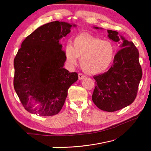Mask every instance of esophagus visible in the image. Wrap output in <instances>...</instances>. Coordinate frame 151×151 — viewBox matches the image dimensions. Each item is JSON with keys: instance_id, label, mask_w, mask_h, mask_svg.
<instances>
[{"instance_id": "obj_1", "label": "esophagus", "mask_w": 151, "mask_h": 151, "mask_svg": "<svg viewBox=\"0 0 151 151\" xmlns=\"http://www.w3.org/2000/svg\"><path fill=\"white\" fill-rule=\"evenodd\" d=\"M78 76L79 80H83V79L86 78V76L84 75L83 74H82V73H79L78 75Z\"/></svg>"}]
</instances>
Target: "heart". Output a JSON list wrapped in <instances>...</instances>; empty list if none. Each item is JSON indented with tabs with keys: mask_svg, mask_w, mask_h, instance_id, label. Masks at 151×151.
Masks as SVG:
<instances>
[{
	"mask_svg": "<svg viewBox=\"0 0 151 151\" xmlns=\"http://www.w3.org/2000/svg\"><path fill=\"white\" fill-rule=\"evenodd\" d=\"M115 56L113 43L88 35L76 36L72 45L68 44L65 48L66 65L72 67L80 58L81 68L90 74H100L108 70Z\"/></svg>",
	"mask_w": 151,
	"mask_h": 151,
	"instance_id": "heart-1",
	"label": "heart"
}]
</instances>
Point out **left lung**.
Instances as JSON below:
<instances>
[{"mask_svg":"<svg viewBox=\"0 0 151 151\" xmlns=\"http://www.w3.org/2000/svg\"><path fill=\"white\" fill-rule=\"evenodd\" d=\"M107 32L112 41L121 42V49L116 54L113 64L107 72L94 76L96 85L92 100L101 110L114 112L133 103L142 73L139 50L133 42L119 35L118 32L112 30Z\"/></svg>","mask_w":151,"mask_h":151,"instance_id":"left-lung-1","label":"left lung"}]
</instances>
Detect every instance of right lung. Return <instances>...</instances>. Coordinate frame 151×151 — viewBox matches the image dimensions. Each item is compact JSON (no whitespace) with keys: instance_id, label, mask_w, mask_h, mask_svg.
I'll list each match as a JSON object with an SVG mask.
<instances>
[{"instance_id":"obj_1","label":"right lung","mask_w":151,"mask_h":151,"mask_svg":"<svg viewBox=\"0 0 151 151\" xmlns=\"http://www.w3.org/2000/svg\"><path fill=\"white\" fill-rule=\"evenodd\" d=\"M76 24L54 21L25 39L14 59V88L24 108L32 114L52 116L62 109L68 89L78 74L63 67L65 51L59 42Z\"/></svg>"}]
</instances>
